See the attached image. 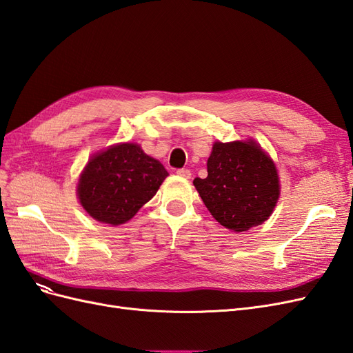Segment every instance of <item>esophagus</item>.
Wrapping results in <instances>:
<instances>
[{"instance_id":"esophagus-1","label":"esophagus","mask_w":353,"mask_h":353,"mask_svg":"<svg viewBox=\"0 0 353 353\" xmlns=\"http://www.w3.org/2000/svg\"><path fill=\"white\" fill-rule=\"evenodd\" d=\"M176 174H178L179 176L185 178V179H190V178H191V170H190V169H178Z\"/></svg>"}]
</instances>
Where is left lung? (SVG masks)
Returning <instances> with one entry per match:
<instances>
[{
    "mask_svg": "<svg viewBox=\"0 0 353 353\" xmlns=\"http://www.w3.org/2000/svg\"><path fill=\"white\" fill-rule=\"evenodd\" d=\"M193 184L212 216L237 232L268 219L280 197L275 165L254 141L213 144L208 176Z\"/></svg>",
    "mask_w": 353,
    "mask_h": 353,
    "instance_id": "8db88e82",
    "label": "left lung"
}]
</instances>
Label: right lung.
Returning <instances> with one entry per match:
<instances>
[{
	"label": "right lung",
	"mask_w": 353,
	"mask_h": 353,
	"mask_svg": "<svg viewBox=\"0 0 353 353\" xmlns=\"http://www.w3.org/2000/svg\"><path fill=\"white\" fill-rule=\"evenodd\" d=\"M166 176L163 165L140 145L119 144L90 159L79 179L78 196L94 219L121 225L157 193Z\"/></svg>",
	"instance_id": "right-lung-1"
}]
</instances>
